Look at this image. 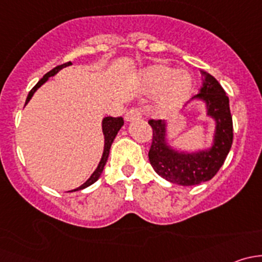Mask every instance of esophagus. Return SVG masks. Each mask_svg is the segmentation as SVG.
<instances>
[{"label":"esophagus","instance_id":"1","mask_svg":"<svg viewBox=\"0 0 262 262\" xmlns=\"http://www.w3.org/2000/svg\"><path fill=\"white\" fill-rule=\"evenodd\" d=\"M142 118V112L137 107L134 109H130L128 113L125 114V120L126 121H133V120H138V119Z\"/></svg>","mask_w":262,"mask_h":262}]
</instances>
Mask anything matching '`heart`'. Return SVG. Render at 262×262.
<instances>
[{
    "instance_id": "b5f03b06",
    "label": "heart",
    "mask_w": 262,
    "mask_h": 262,
    "mask_svg": "<svg viewBox=\"0 0 262 262\" xmlns=\"http://www.w3.org/2000/svg\"><path fill=\"white\" fill-rule=\"evenodd\" d=\"M142 77L150 89L158 91L156 109L163 114L182 106L194 91V82L189 73L175 72L167 66H150L142 72Z\"/></svg>"
}]
</instances>
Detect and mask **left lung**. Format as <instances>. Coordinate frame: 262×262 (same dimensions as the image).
<instances>
[{
	"label": "left lung",
	"mask_w": 262,
	"mask_h": 262,
	"mask_svg": "<svg viewBox=\"0 0 262 262\" xmlns=\"http://www.w3.org/2000/svg\"><path fill=\"white\" fill-rule=\"evenodd\" d=\"M203 86L192 100H202L205 104L207 115L214 119L212 147L198 152H184L167 143V123L165 120H149L153 129L149 162L153 170L172 184L191 186L213 179L226 161L233 142L229 99L223 87L209 73L202 71Z\"/></svg>",
	"instance_id": "obj_1"
}]
</instances>
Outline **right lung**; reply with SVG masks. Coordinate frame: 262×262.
Returning <instances> with one entry per match:
<instances>
[{
    "label": "right lung",
    "mask_w": 262,
    "mask_h": 262,
    "mask_svg": "<svg viewBox=\"0 0 262 262\" xmlns=\"http://www.w3.org/2000/svg\"><path fill=\"white\" fill-rule=\"evenodd\" d=\"M71 64H72V63H71V62L63 63V64L57 66V67L53 68L52 71H49L48 73H46V75L43 76V78H41V80L39 81L38 83H36L35 86L33 87V89H31L30 92H29L28 97H26L25 105L28 104L29 101H30V99H31V97H33V95L35 94L36 90H38L39 87L41 86V84H44L47 81L49 80V77H53V76L57 75V73L59 72V71L62 70V68L68 67V66H71ZM123 125H124V120H123V118H121V116H120V118H112V116H107V118L102 119V133H104L105 142H104V152H102L101 160H100L99 165H97V167H96V170H95L94 173H92V175L90 176L89 180L84 182V184H82L80 187H77V189L72 190V191H77V190L84 189V187L90 186V185H92V184H94V182H96L97 180H99V178H100V176H101V173H102V170H104L105 165H106L107 157H109L110 147H112V144H113V142H114L116 134H118V132L120 130V128Z\"/></svg>",
    "instance_id": "add662e5"
}]
</instances>
